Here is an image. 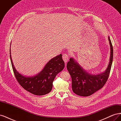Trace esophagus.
I'll return each mask as SVG.
<instances>
[{
  "label": "esophagus",
  "instance_id": "esophagus-1",
  "mask_svg": "<svg viewBox=\"0 0 121 121\" xmlns=\"http://www.w3.org/2000/svg\"><path fill=\"white\" fill-rule=\"evenodd\" d=\"M69 58V56L67 53H64L63 54V59L65 63H67Z\"/></svg>",
  "mask_w": 121,
  "mask_h": 121
}]
</instances>
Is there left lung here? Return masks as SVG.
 Instances as JSON below:
<instances>
[{"label": "left lung", "mask_w": 121, "mask_h": 121, "mask_svg": "<svg viewBox=\"0 0 121 121\" xmlns=\"http://www.w3.org/2000/svg\"><path fill=\"white\" fill-rule=\"evenodd\" d=\"M111 47L110 60L105 72L97 75H92L86 72L73 59L69 58L67 68L72 78L73 91L81 96H88L102 88L107 82L113 60V48L109 37H108Z\"/></svg>", "instance_id": "1"}]
</instances>
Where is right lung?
<instances>
[{
	"mask_svg": "<svg viewBox=\"0 0 121 121\" xmlns=\"http://www.w3.org/2000/svg\"><path fill=\"white\" fill-rule=\"evenodd\" d=\"M10 53V48L11 63L18 83L24 89L36 95H43L49 93L52 90L55 77L65 67L62 54H60L50 60L38 74L31 77L25 76L21 75L14 68Z\"/></svg>",
	"mask_w": 121,
	"mask_h": 121,
	"instance_id": "obj_1",
	"label": "right lung"
}]
</instances>
